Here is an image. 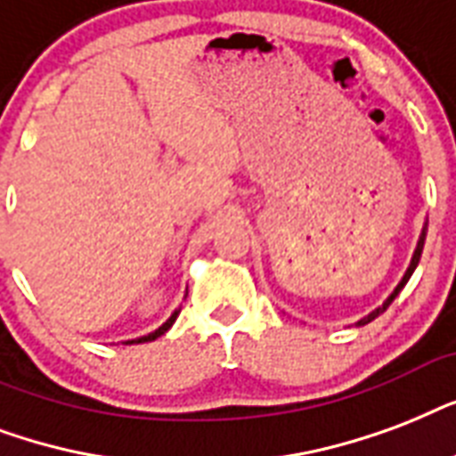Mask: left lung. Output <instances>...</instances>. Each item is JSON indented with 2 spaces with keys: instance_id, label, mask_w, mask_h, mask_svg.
Wrapping results in <instances>:
<instances>
[{
  "instance_id": "8db88e82",
  "label": "left lung",
  "mask_w": 456,
  "mask_h": 456,
  "mask_svg": "<svg viewBox=\"0 0 456 456\" xmlns=\"http://www.w3.org/2000/svg\"><path fill=\"white\" fill-rule=\"evenodd\" d=\"M423 242H426V225H423L421 238H419V242H416L414 256H411V264H409L407 273H404V276H402V281H400V283H397V288H395V290H393V295H390V297H387L386 302H383V306H379V309H376V312L369 314V316H363L362 321H356V323H359V326H366V323H371V321L376 319V316H380V314L386 312L387 306L393 305V299L397 297V295H400V290H402V288H404V285H407V281H409V278H411V273H414V268L419 266V259H421V252H423Z\"/></svg>"
}]
</instances>
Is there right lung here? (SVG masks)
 Returning <instances> with one entry per match:
<instances>
[{"mask_svg": "<svg viewBox=\"0 0 456 456\" xmlns=\"http://www.w3.org/2000/svg\"><path fill=\"white\" fill-rule=\"evenodd\" d=\"M178 314H180V309H175V312L171 314V316H168V321H166V323H161V326L157 328V330H154V333H147V335H142V338H137V340H128L126 342V345H133V342H151V340H157V338H161V335L166 333V330H168V328L173 326V323H175V319H178Z\"/></svg>", "mask_w": 456, "mask_h": 456, "instance_id": "add662e5", "label": "right lung"}]
</instances>
